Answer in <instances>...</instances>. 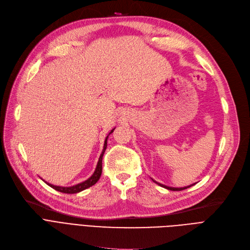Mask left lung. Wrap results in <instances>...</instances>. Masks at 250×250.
<instances>
[{"label":"left lung","instance_id":"1","mask_svg":"<svg viewBox=\"0 0 250 250\" xmlns=\"http://www.w3.org/2000/svg\"><path fill=\"white\" fill-rule=\"evenodd\" d=\"M152 181L153 182H156L154 181L153 179H152ZM158 185H160V186H162V187H164V188H167V189H169V190H173V191H180V190H184V189H186V188H188V187H191V186H193L194 184H191V185H189V186H187V187H181V188H176V187H169V186H166V185H163V184H161V183H158V182H156Z\"/></svg>","mask_w":250,"mask_h":250}]
</instances>
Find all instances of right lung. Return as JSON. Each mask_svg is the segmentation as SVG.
<instances>
[{
  "label": "right lung",
  "instance_id": "obj_1",
  "mask_svg": "<svg viewBox=\"0 0 250 250\" xmlns=\"http://www.w3.org/2000/svg\"><path fill=\"white\" fill-rule=\"evenodd\" d=\"M114 130H115V128H114L113 130H111V132H110L109 134L113 133ZM108 137H109V135L105 137L104 148H103V151H102L101 156H100V159H99V162H98V165H97L96 171H94V173L91 175L90 178H88L87 180L83 181V182H81V183H79V184H77V185L71 186V187H61V186H55V185H52V184L46 183V182H45V183H46L47 185H49V186H51L52 188H54L55 190H57V191H60V192H63V193H68V194H73V193L80 192V191H82V190H84V189H86V188H88V187H90V186L96 184V183L99 181L100 177H101V175H102V171H103V166H102V164H103V156H104V153L105 148H106V140H108Z\"/></svg>",
  "mask_w": 250,
  "mask_h": 250
}]
</instances>
